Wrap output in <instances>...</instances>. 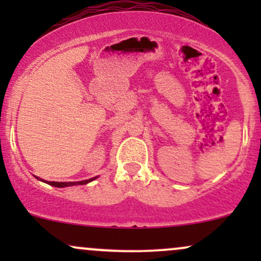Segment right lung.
Returning <instances> with one entry per match:
<instances>
[{"label": "right lung", "instance_id": "obj_1", "mask_svg": "<svg viewBox=\"0 0 261 261\" xmlns=\"http://www.w3.org/2000/svg\"><path fill=\"white\" fill-rule=\"evenodd\" d=\"M35 178L39 179L38 176H35ZM94 179H97V176H95V178L87 179V180H82V181H67V182L46 181V180H43V181H45V182H46V184H49V185H53V187H56V188H65V187H72V185H85V184H88V182H91L92 180H94ZM39 180H41V179H39Z\"/></svg>", "mask_w": 261, "mask_h": 261}]
</instances>
